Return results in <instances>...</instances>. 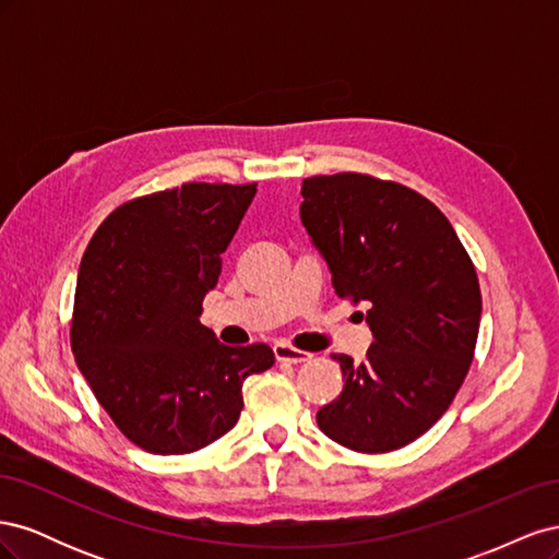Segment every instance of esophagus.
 I'll use <instances>...</instances> for the list:
<instances>
[{"label": "esophagus", "mask_w": 559, "mask_h": 559, "mask_svg": "<svg viewBox=\"0 0 559 559\" xmlns=\"http://www.w3.org/2000/svg\"><path fill=\"white\" fill-rule=\"evenodd\" d=\"M273 349H275L277 361H286V364H302V361H308L312 357V354L296 349V347L286 345V343H277Z\"/></svg>", "instance_id": "1"}]
</instances>
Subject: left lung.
I'll return each instance as SVG.
<instances>
[{
	"label": "left lung",
	"instance_id": "left-lung-1",
	"mask_svg": "<svg viewBox=\"0 0 559 559\" xmlns=\"http://www.w3.org/2000/svg\"><path fill=\"white\" fill-rule=\"evenodd\" d=\"M300 222L326 259L333 289L366 302L373 345L341 364V396L317 413L331 441L378 454L429 431L468 373L480 284L454 228L408 186L359 173L302 179Z\"/></svg>",
	"mask_w": 559,
	"mask_h": 559
}]
</instances>
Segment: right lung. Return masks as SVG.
Segmentation results:
<instances>
[{"instance_id": "right-lung-1", "label": "right lung", "mask_w": 559, "mask_h": 559, "mask_svg": "<svg viewBox=\"0 0 559 559\" xmlns=\"http://www.w3.org/2000/svg\"><path fill=\"white\" fill-rule=\"evenodd\" d=\"M257 183L189 181L123 202L83 253L72 352L95 399L138 448L189 454L235 427L242 382L275 364L200 324Z\"/></svg>"}]
</instances>
